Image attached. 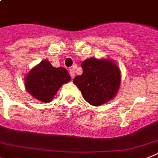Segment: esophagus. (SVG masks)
<instances>
[{"instance_id": "1", "label": "esophagus", "mask_w": 158, "mask_h": 158, "mask_svg": "<svg viewBox=\"0 0 158 158\" xmlns=\"http://www.w3.org/2000/svg\"><path fill=\"white\" fill-rule=\"evenodd\" d=\"M69 74H70V75H71V77L72 78V79L75 77V71H74L73 69H70L69 70Z\"/></svg>"}]
</instances>
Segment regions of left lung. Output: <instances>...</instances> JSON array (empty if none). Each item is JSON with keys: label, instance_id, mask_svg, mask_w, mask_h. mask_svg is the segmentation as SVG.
Instances as JSON below:
<instances>
[{"label": "left lung", "instance_id": "obj_1", "mask_svg": "<svg viewBox=\"0 0 158 158\" xmlns=\"http://www.w3.org/2000/svg\"><path fill=\"white\" fill-rule=\"evenodd\" d=\"M81 67L83 74L74 78L73 82L88 103L98 106L116 95L121 75L114 61L90 58L84 60Z\"/></svg>", "mask_w": 158, "mask_h": 158}]
</instances>
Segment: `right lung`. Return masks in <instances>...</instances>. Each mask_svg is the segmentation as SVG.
I'll return each instance as SVG.
<instances>
[{
	"label": "right lung",
	"mask_w": 158,
	"mask_h": 158,
	"mask_svg": "<svg viewBox=\"0 0 158 158\" xmlns=\"http://www.w3.org/2000/svg\"><path fill=\"white\" fill-rule=\"evenodd\" d=\"M71 76L64 68H54L48 60L41 61L25 78V88L34 98L43 102H51L63 84Z\"/></svg>",
	"instance_id": "1"
}]
</instances>
